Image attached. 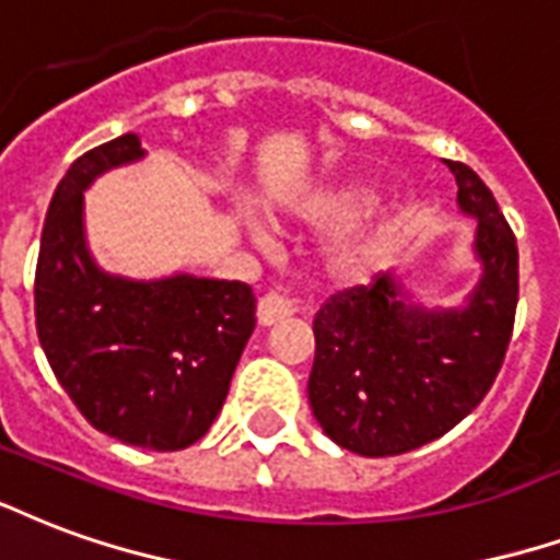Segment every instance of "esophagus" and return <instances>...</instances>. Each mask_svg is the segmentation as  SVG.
Segmentation results:
<instances>
[{"mask_svg": "<svg viewBox=\"0 0 560 560\" xmlns=\"http://www.w3.org/2000/svg\"><path fill=\"white\" fill-rule=\"evenodd\" d=\"M291 314H293L291 300H284L281 293L269 291L258 300V323H260V326H272V323L284 320V317H291Z\"/></svg>", "mask_w": 560, "mask_h": 560, "instance_id": "34e87169", "label": "esophagus"}]
</instances>
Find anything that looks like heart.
<instances>
[{"label":"heart","mask_w":560,"mask_h":560,"mask_svg":"<svg viewBox=\"0 0 560 560\" xmlns=\"http://www.w3.org/2000/svg\"><path fill=\"white\" fill-rule=\"evenodd\" d=\"M374 205L376 196L371 189H364V186H341V189H326V192L305 196L296 205V213L305 222H312V225L338 228L355 222ZM392 243H395V231L388 225L362 228V231H355L353 237H347L341 246L335 248V269L341 276H364L368 269L376 267L388 255Z\"/></svg>","instance_id":"heart-1"}]
</instances>
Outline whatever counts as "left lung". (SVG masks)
<instances>
[{"label":"left lung","mask_w":560,"mask_h":560,"mask_svg":"<svg viewBox=\"0 0 560 560\" xmlns=\"http://www.w3.org/2000/svg\"><path fill=\"white\" fill-rule=\"evenodd\" d=\"M448 168L459 213L478 219L471 255L480 279L466 302L428 308L395 272H383L314 317L308 404L323 433L362 457H395L445 436L490 392L511 343L516 237L469 165Z\"/></svg>","instance_id":"1"}]
</instances>
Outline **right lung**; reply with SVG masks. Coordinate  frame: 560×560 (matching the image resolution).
<instances>
[{"label":"right lung","instance_id":"obj_1","mask_svg":"<svg viewBox=\"0 0 560 560\" xmlns=\"http://www.w3.org/2000/svg\"><path fill=\"white\" fill-rule=\"evenodd\" d=\"M136 132L82 153L52 192L35 269V323L52 374L91 428L124 445L180 451L225 404L255 329L243 281L127 279L97 267L85 243V189L139 163Z\"/></svg>","mask_w":560,"mask_h":560}]
</instances>
